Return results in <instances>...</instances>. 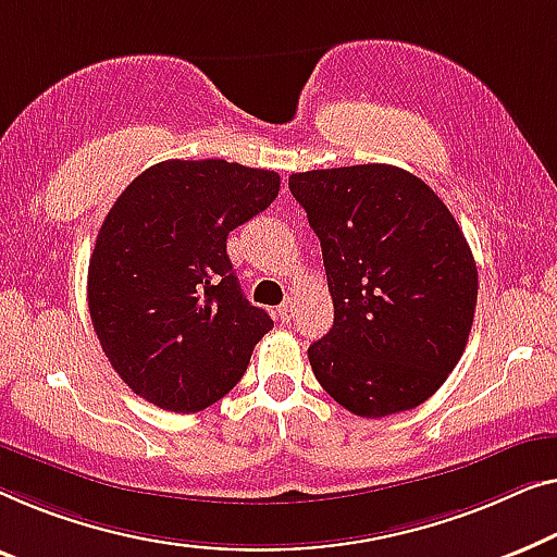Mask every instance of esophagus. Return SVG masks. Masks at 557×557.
Returning <instances> with one entry per match:
<instances>
[{"label": "esophagus", "instance_id": "esophagus-1", "mask_svg": "<svg viewBox=\"0 0 557 557\" xmlns=\"http://www.w3.org/2000/svg\"><path fill=\"white\" fill-rule=\"evenodd\" d=\"M277 315H280L282 323H289V320L295 318V300H293V297H287V300L280 305V308H277Z\"/></svg>", "mask_w": 557, "mask_h": 557}]
</instances>
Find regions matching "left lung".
Returning a JSON list of instances; mask_svg holds the SVG:
<instances>
[{
  "instance_id": "left-lung-1",
  "label": "left lung",
  "mask_w": 557,
  "mask_h": 557,
  "mask_svg": "<svg viewBox=\"0 0 557 557\" xmlns=\"http://www.w3.org/2000/svg\"><path fill=\"white\" fill-rule=\"evenodd\" d=\"M323 247L333 327L312 343V373L363 419L417 409L467 348L476 264L457 219L388 163L289 176Z\"/></svg>"
}]
</instances>
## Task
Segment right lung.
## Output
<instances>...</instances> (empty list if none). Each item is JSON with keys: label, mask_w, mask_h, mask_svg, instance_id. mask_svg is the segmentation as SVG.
<instances>
[{"label": "right lung", "mask_w": 557, "mask_h": 557, "mask_svg": "<svg viewBox=\"0 0 557 557\" xmlns=\"http://www.w3.org/2000/svg\"><path fill=\"white\" fill-rule=\"evenodd\" d=\"M277 191V171L171 159L115 199L90 257L88 308L133 394L194 413L237 386L275 323L242 295L226 237Z\"/></svg>", "instance_id": "add662e5"}]
</instances>
